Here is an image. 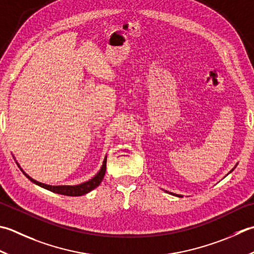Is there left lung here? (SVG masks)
Wrapping results in <instances>:
<instances>
[{
	"mask_svg": "<svg viewBox=\"0 0 254 254\" xmlns=\"http://www.w3.org/2000/svg\"><path fill=\"white\" fill-rule=\"evenodd\" d=\"M232 171H233V170H232ZM232 171H231V172H232ZM171 193H172V192H171ZM174 195H175V196H178V197H183V196H181V195H176V193H174Z\"/></svg>",
	"mask_w": 254,
	"mask_h": 254,
	"instance_id": "obj_1",
	"label": "left lung"
}]
</instances>
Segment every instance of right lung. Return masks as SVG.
Here are the masks:
<instances>
[{
    "mask_svg": "<svg viewBox=\"0 0 254 254\" xmlns=\"http://www.w3.org/2000/svg\"><path fill=\"white\" fill-rule=\"evenodd\" d=\"M106 168H107V156H106V158H104L101 170L98 172L96 176L91 178V180H89L88 182L82 183V184H80V185H76V186H51V185H46V184H42V183L33 180V178H31L28 175H26V174H25L24 172L23 173L29 181L33 182L34 184H36V185H38V186L45 188V190H51V191L56 192V193H61V195H64V196H82V195H84V193L91 191L97 186L100 185V183L102 182L104 175H106Z\"/></svg>",
    "mask_w": 254,
    "mask_h": 254,
    "instance_id": "obj_1",
    "label": "right lung"
}]
</instances>
